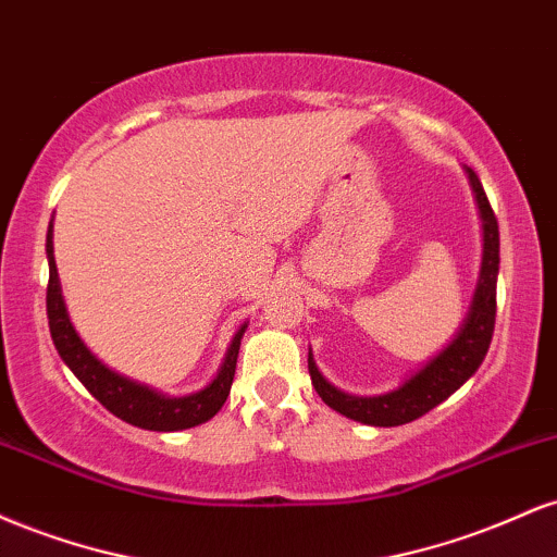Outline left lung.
Here are the masks:
<instances>
[{
    "label": "left lung",
    "instance_id": "left-lung-1",
    "mask_svg": "<svg viewBox=\"0 0 557 557\" xmlns=\"http://www.w3.org/2000/svg\"><path fill=\"white\" fill-rule=\"evenodd\" d=\"M469 172L471 188L476 194L479 212L484 222V257L482 272H479V285L474 293V304H471L469 317H466L463 327L453 337L440 356L419 369L411 380H406L398 389L385 395H374V398H359V395H348L335 385H330L322 374H319L314 359L309 354V374L314 382L319 398L335 408L343 417L361 421V424L372 426H400L408 421L424 417L434 406H440L445 398H450L458 387L476 372L479 363L487 356L492 343V332H495V311H497V267H500V230H497V216L492 212L490 198L484 194L482 183H479L474 170Z\"/></svg>",
    "mask_w": 557,
    "mask_h": 557
}]
</instances>
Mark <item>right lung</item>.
<instances>
[{"label": "right lung", "instance_id": "add662e5", "mask_svg": "<svg viewBox=\"0 0 557 557\" xmlns=\"http://www.w3.org/2000/svg\"><path fill=\"white\" fill-rule=\"evenodd\" d=\"M47 257H49V285H47V317H49V332L57 354L67 363L70 372L86 385L88 393L94 395L107 411L114 413L117 419L127 421V424L140 426V430H154V432H177L190 430V426L203 424L225 406L230 385L235 376V363H238L240 337L246 332V324L235 332L233 343H230L225 363H222L220 374L214 376L212 385L198 389L194 395L185 398H168L159 395L154 389L131 382L127 376L114 374L107 369L91 350L83 345L78 332L70 324L65 300H62L60 277H57L54 264V246H52V225L47 233Z\"/></svg>", "mask_w": 557, "mask_h": 557}]
</instances>
